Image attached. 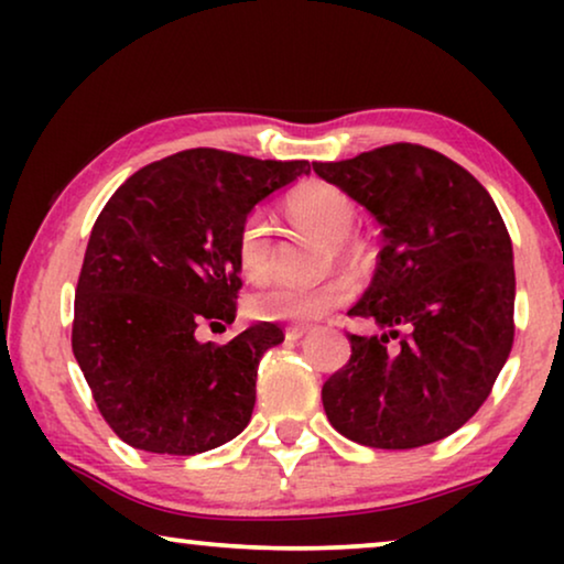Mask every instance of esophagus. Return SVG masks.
<instances>
[{"instance_id": "34e87169", "label": "esophagus", "mask_w": 564, "mask_h": 564, "mask_svg": "<svg viewBox=\"0 0 564 564\" xmlns=\"http://www.w3.org/2000/svg\"><path fill=\"white\" fill-rule=\"evenodd\" d=\"M307 334L305 326H288L284 328V336H288V341H297V338H303Z\"/></svg>"}]
</instances>
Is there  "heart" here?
<instances>
[{"label": "heart", "instance_id": "b5f03b06", "mask_svg": "<svg viewBox=\"0 0 564 564\" xmlns=\"http://www.w3.org/2000/svg\"><path fill=\"white\" fill-rule=\"evenodd\" d=\"M284 207L297 226L334 238L330 249L338 259H351L354 251L346 236L351 234L357 213H354V203L346 192L326 182H307L290 192ZM236 259L238 269L249 280H264L272 269V228L261 210L246 215L238 228ZM351 295L354 288L346 276H330L326 282L307 284V288L305 284L272 282L249 297V313L259 321L311 323L349 303Z\"/></svg>", "mask_w": 564, "mask_h": 564}]
</instances>
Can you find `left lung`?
Listing matches in <instances>:
<instances>
[{
	"mask_svg": "<svg viewBox=\"0 0 564 564\" xmlns=\"http://www.w3.org/2000/svg\"><path fill=\"white\" fill-rule=\"evenodd\" d=\"M313 169L365 205L384 234L372 284L349 311L382 334H349L351 357L321 392L330 426L375 449L434 444L473 419L511 354L506 223L467 169L419 143Z\"/></svg>",
	"mask_w": 564,
	"mask_h": 564,
	"instance_id": "left-lung-1",
	"label": "left lung"
}]
</instances>
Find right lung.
<instances>
[{"instance_id":"obj_1","label":"right lung","mask_w":564,"mask_h":564,"mask_svg":"<svg viewBox=\"0 0 564 564\" xmlns=\"http://www.w3.org/2000/svg\"><path fill=\"white\" fill-rule=\"evenodd\" d=\"M307 172V161L189 149L138 169L107 199L76 284L72 349L122 442L189 457L251 421L259 361L282 328L257 323L223 346L195 334L236 318L246 215Z\"/></svg>"}]
</instances>
